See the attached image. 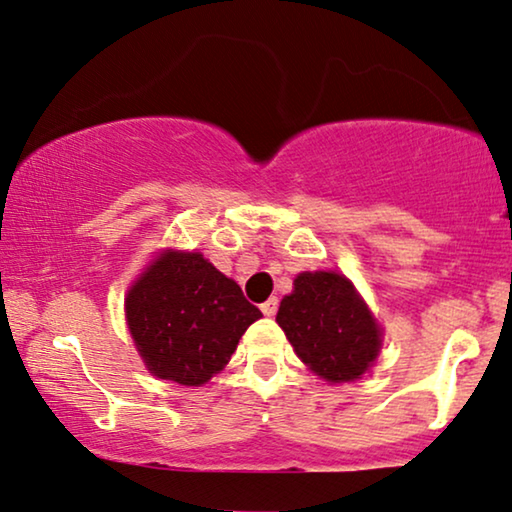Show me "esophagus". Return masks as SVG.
Listing matches in <instances>:
<instances>
[{
  "label": "esophagus",
  "mask_w": 512,
  "mask_h": 512,
  "mask_svg": "<svg viewBox=\"0 0 512 512\" xmlns=\"http://www.w3.org/2000/svg\"><path fill=\"white\" fill-rule=\"evenodd\" d=\"M277 309H279V300L277 298H270L268 302H263L261 305V311L265 316H274L277 314Z\"/></svg>",
  "instance_id": "esophagus-1"
}]
</instances>
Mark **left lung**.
Listing matches in <instances>:
<instances>
[{
	"instance_id": "left-lung-1",
	"label": "left lung",
	"mask_w": 512,
	"mask_h": 512,
	"mask_svg": "<svg viewBox=\"0 0 512 512\" xmlns=\"http://www.w3.org/2000/svg\"><path fill=\"white\" fill-rule=\"evenodd\" d=\"M279 328L298 358L325 381H355L381 346V330L351 281L337 272H302L281 300Z\"/></svg>"
}]
</instances>
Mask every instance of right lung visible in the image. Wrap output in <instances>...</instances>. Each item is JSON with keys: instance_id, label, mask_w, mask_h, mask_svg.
Here are the masks:
<instances>
[{"instance_id": "obj_1", "label": "right lung", "mask_w": 512, "mask_h": 512, "mask_svg": "<svg viewBox=\"0 0 512 512\" xmlns=\"http://www.w3.org/2000/svg\"><path fill=\"white\" fill-rule=\"evenodd\" d=\"M263 314L201 254L166 251L127 295L133 342L154 376L203 385Z\"/></svg>"}]
</instances>
